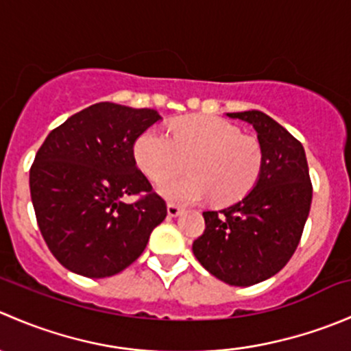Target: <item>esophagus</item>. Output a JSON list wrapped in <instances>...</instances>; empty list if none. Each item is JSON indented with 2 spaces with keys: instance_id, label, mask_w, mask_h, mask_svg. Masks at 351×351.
Masks as SVG:
<instances>
[{
  "instance_id": "34e87169",
  "label": "esophagus",
  "mask_w": 351,
  "mask_h": 351,
  "mask_svg": "<svg viewBox=\"0 0 351 351\" xmlns=\"http://www.w3.org/2000/svg\"><path fill=\"white\" fill-rule=\"evenodd\" d=\"M180 214H182V207H178V205H175V204H168L169 217H178Z\"/></svg>"
}]
</instances>
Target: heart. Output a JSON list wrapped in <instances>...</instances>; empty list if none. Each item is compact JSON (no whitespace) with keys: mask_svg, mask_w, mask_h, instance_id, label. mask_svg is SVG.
I'll return each mask as SVG.
<instances>
[{"mask_svg":"<svg viewBox=\"0 0 351 351\" xmlns=\"http://www.w3.org/2000/svg\"><path fill=\"white\" fill-rule=\"evenodd\" d=\"M168 134L144 130L134 143V159L151 182H165L159 193L171 204H197L210 197L222 207L241 200L256 185L263 151L232 123L207 115L180 117L169 123ZM185 164L191 175L170 180Z\"/></svg>","mask_w":351,"mask_h":351,"instance_id":"1","label":"heart"}]
</instances>
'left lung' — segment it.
<instances>
[{
  "instance_id": "obj_1",
  "label": "left lung",
  "mask_w": 351,
  "mask_h": 351,
  "mask_svg": "<svg viewBox=\"0 0 351 351\" xmlns=\"http://www.w3.org/2000/svg\"><path fill=\"white\" fill-rule=\"evenodd\" d=\"M253 125L263 151L260 178L243 200L204 212L205 231L193 254L219 280L250 287L285 267L302 236L313 200L304 147L267 113H228Z\"/></svg>"
}]
</instances>
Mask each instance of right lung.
<instances>
[{
    "label": "right lung",
    "mask_w": 351,
    "mask_h": 351,
    "mask_svg": "<svg viewBox=\"0 0 351 351\" xmlns=\"http://www.w3.org/2000/svg\"><path fill=\"white\" fill-rule=\"evenodd\" d=\"M159 120L156 110L101 101L56 127L37 151L30 168L35 217L67 270L90 278L120 274L165 221L166 202L134 159L136 139ZM127 195L141 198L127 204Z\"/></svg>",
    "instance_id": "add662e5"
}]
</instances>
